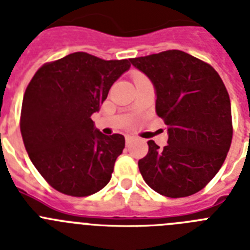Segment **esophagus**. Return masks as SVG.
Listing matches in <instances>:
<instances>
[{
  "mask_svg": "<svg viewBox=\"0 0 250 250\" xmlns=\"http://www.w3.org/2000/svg\"><path fill=\"white\" fill-rule=\"evenodd\" d=\"M132 140H134V136H130V135L126 136V144L127 145H129Z\"/></svg>",
  "mask_w": 250,
  "mask_h": 250,
  "instance_id": "obj_1",
  "label": "esophagus"
}]
</instances>
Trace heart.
Returning <instances> with one entry per match:
<instances>
[{"instance_id": "obj_1", "label": "heart", "mask_w": 250, "mask_h": 250, "mask_svg": "<svg viewBox=\"0 0 250 250\" xmlns=\"http://www.w3.org/2000/svg\"><path fill=\"white\" fill-rule=\"evenodd\" d=\"M143 79H146V77H145L144 75H141V74H135V75H134V81L143 80Z\"/></svg>"}]
</instances>
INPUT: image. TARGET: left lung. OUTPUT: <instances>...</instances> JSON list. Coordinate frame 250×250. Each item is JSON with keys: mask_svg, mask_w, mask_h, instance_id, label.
<instances>
[{"mask_svg": "<svg viewBox=\"0 0 250 250\" xmlns=\"http://www.w3.org/2000/svg\"><path fill=\"white\" fill-rule=\"evenodd\" d=\"M156 91L155 109L167 125V145L147 141L139 170L152 190L167 198L193 195L216 175L233 138L229 94L209 63L184 51L130 59Z\"/></svg>", "mask_w": 250, "mask_h": 250, "instance_id": "left-lung-1", "label": "left lung"}]
</instances>
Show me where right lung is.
Here are the masks:
<instances>
[{
  "mask_svg": "<svg viewBox=\"0 0 250 250\" xmlns=\"http://www.w3.org/2000/svg\"><path fill=\"white\" fill-rule=\"evenodd\" d=\"M129 68L130 60L74 52L41 66L28 83L20 120L23 144L37 171L60 193L87 196L110 182L125 138L104 135L91 115Z\"/></svg>",
  "mask_w": 250,
  "mask_h": 250,
  "instance_id": "right-lung-1",
  "label": "right lung"
}]
</instances>
